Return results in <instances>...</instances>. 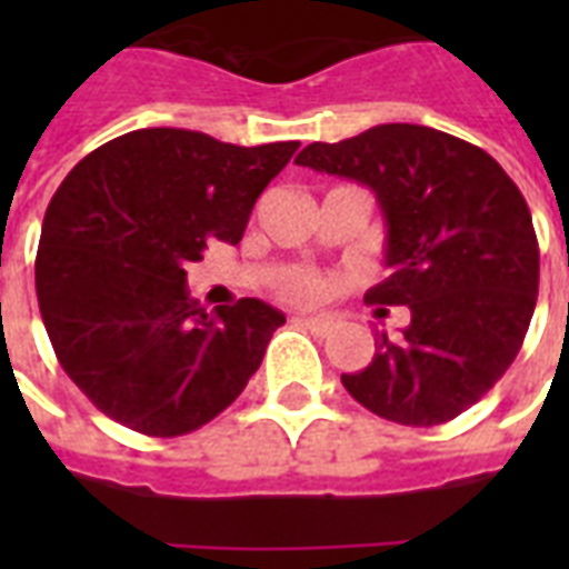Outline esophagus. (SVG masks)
Masks as SVG:
<instances>
[{"mask_svg":"<svg viewBox=\"0 0 569 569\" xmlns=\"http://www.w3.org/2000/svg\"><path fill=\"white\" fill-rule=\"evenodd\" d=\"M295 325L312 330L316 337H328L330 330H333V321L321 319V316H295Z\"/></svg>","mask_w":569,"mask_h":569,"instance_id":"esophagus-1","label":"esophagus"}]
</instances>
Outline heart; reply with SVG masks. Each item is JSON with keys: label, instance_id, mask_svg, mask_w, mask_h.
<instances>
[{"label": "heart", "instance_id": "heart-1", "mask_svg": "<svg viewBox=\"0 0 569 569\" xmlns=\"http://www.w3.org/2000/svg\"><path fill=\"white\" fill-rule=\"evenodd\" d=\"M321 292H325V280L310 271H289L280 280V295L292 303H312Z\"/></svg>", "mask_w": 569, "mask_h": 569}]
</instances>
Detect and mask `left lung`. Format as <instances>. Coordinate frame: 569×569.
<instances>
[{"label": "left lung", "mask_w": 569, "mask_h": 569, "mask_svg": "<svg viewBox=\"0 0 569 569\" xmlns=\"http://www.w3.org/2000/svg\"><path fill=\"white\" fill-rule=\"evenodd\" d=\"M298 164L369 186L387 221L389 277L369 301L410 325L375 337L372 363L342 387L380 419L431 428L508 372L538 303L540 250L526 197L481 147L416 123H383Z\"/></svg>", "instance_id": "1"}]
</instances>
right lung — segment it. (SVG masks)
<instances>
[{"label":"right lung","mask_w":569,"mask_h":569,"mask_svg":"<svg viewBox=\"0 0 569 569\" xmlns=\"http://www.w3.org/2000/svg\"><path fill=\"white\" fill-rule=\"evenodd\" d=\"M298 141L239 147L136 129L88 153L49 200L34 259L40 319L93 407L147 437L212 422L257 372L286 316L241 298L209 316L186 268L209 239L239 244Z\"/></svg>","instance_id":"add662e5"}]
</instances>
